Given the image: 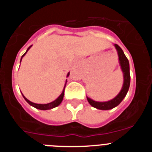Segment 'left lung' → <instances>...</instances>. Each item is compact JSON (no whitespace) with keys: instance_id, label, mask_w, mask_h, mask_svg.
<instances>
[{"instance_id":"obj_1","label":"left lung","mask_w":152,"mask_h":152,"mask_svg":"<svg viewBox=\"0 0 152 152\" xmlns=\"http://www.w3.org/2000/svg\"><path fill=\"white\" fill-rule=\"evenodd\" d=\"M114 46L117 51L119 65H120V68H121L123 74V84L121 91H119V94L113 99L105 102L95 101V100H92L91 98L87 96L88 101L89 102V103L93 107L98 109V110H111L114 107H117L119 103L123 101L125 96L127 94L130 85V72L129 60L127 59L124 52L119 45L114 44Z\"/></svg>"}]
</instances>
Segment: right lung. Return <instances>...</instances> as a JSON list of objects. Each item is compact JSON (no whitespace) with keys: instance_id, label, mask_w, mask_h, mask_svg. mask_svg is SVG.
<instances>
[{"instance_id":"1","label":"right lung","mask_w":152,"mask_h":152,"mask_svg":"<svg viewBox=\"0 0 152 152\" xmlns=\"http://www.w3.org/2000/svg\"><path fill=\"white\" fill-rule=\"evenodd\" d=\"M31 47H32V45H30V46L27 49V50H26V52L24 53L23 55L22 56V57H21V59H20V62H21V60H22L23 57L26 54V52H28V50H29V49H30ZM69 72L68 73V75H67V77H68L69 76ZM66 84H67V80H65V84H64V88H63V91L62 92H61V94H60V96H58V97L56 99V100H55L54 101L51 102V103H44V104H42V103H33V102H31L30 100H29L27 99V98H26L25 96H24V95L23 94V98L25 99V100H26V102H27L28 103H29V105L32 106V107H35V108L36 109H39V110H50V109H53L55 108V107H58V105H60V103L62 102L63 100V97H64V88H65V86H66Z\"/></svg>"}]
</instances>
